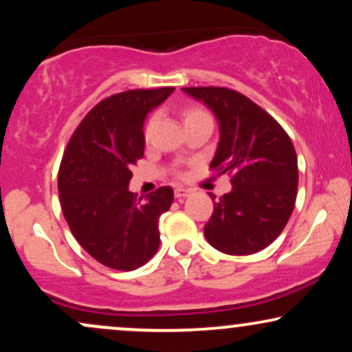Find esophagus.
Segmentation results:
<instances>
[{
    "label": "esophagus",
    "instance_id": "esophagus-1",
    "mask_svg": "<svg viewBox=\"0 0 352 352\" xmlns=\"http://www.w3.org/2000/svg\"><path fill=\"white\" fill-rule=\"evenodd\" d=\"M173 193H175V199H185V197H187L190 192H188L187 188L177 187V188H175V192H173Z\"/></svg>",
    "mask_w": 352,
    "mask_h": 352
}]
</instances>
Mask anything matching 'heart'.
I'll list each match as a JSON object with an SVG mask.
<instances>
[{"instance_id":"heart-1","label":"heart","mask_w":352,"mask_h":352,"mask_svg":"<svg viewBox=\"0 0 352 352\" xmlns=\"http://www.w3.org/2000/svg\"><path fill=\"white\" fill-rule=\"evenodd\" d=\"M204 117H210V116H208L207 112H205L201 107L190 106V107H187V109H185V111H184V120H185V124L190 122V120L204 119ZM153 124H155V117H151V119H148L147 125H145V131H144L145 139H148V135H151V132H152V129H153Z\"/></svg>"}]
</instances>
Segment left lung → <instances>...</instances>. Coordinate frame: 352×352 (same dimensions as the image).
Here are the masks:
<instances>
[{"label": "left lung", "mask_w": 352, "mask_h": 352, "mask_svg": "<svg viewBox=\"0 0 352 352\" xmlns=\"http://www.w3.org/2000/svg\"><path fill=\"white\" fill-rule=\"evenodd\" d=\"M213 112L220 129L210 168L232 177V192L215 201L205 238L227 254H252L278 238L298 192L293 142L268 112L227 87H182Z\"/></svg>", "instance_id": "left-lung-1"}]
</instances>
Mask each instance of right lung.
<instances>
[{
    "instance_id": "add662e5",
    "label": "right lung",
    "mask_w": 352,
    "mask_h": 352,
    "mask_svg": "<svg viewBox=\"0 0 352 352\" xmlns=\"http://www.w3.org/2000/svg\"><path fill=\"white\" fill-rule=\"evenodd\" d=\"M173 87L134 89L100 100L72 134L60 160L58 190L72 235L94 260L120 272L147 263L160 245L159 218L173 190L137 199L132 165L144 157V122Z\"/></svg>"
}]
</instances>
